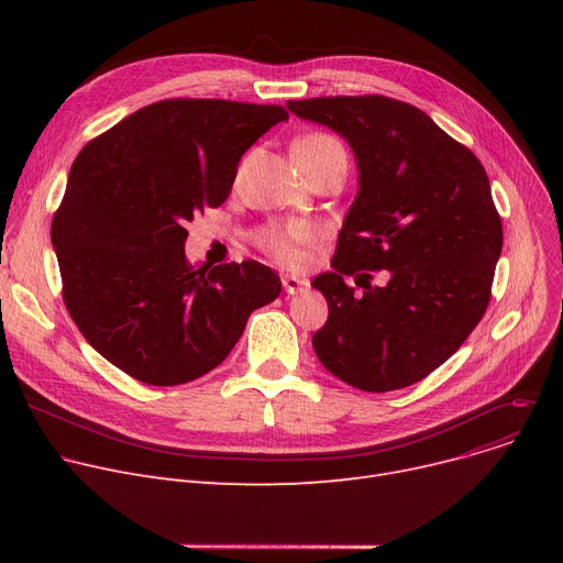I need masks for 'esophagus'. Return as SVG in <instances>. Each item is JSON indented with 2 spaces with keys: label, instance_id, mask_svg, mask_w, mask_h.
Masks as SVG:
<instances>
[{
  "label": "esophagus",
  "instance_id": "34e87169",
  "mask_svg": "<svg viewBox=\"0 0 563 563\" xmlns=\"http://www.w3.org/2000/svg\"><path fill=\"white\" fill-rule=\"evenodd\" d=\"M308 287V280L301 276H283V289L287 294H299Z\"/></svg>",
  "mask_w": 563,
  "mask_h": 563
}]
</instances>
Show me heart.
<instances>
[{"instance_id":"obj_1","label":"heart","mask_w":563,"mask_h":563,"mask_svg":"<svg viewBox=\"0 0 563 563\" xmlns=\"http://www.w3.org/2000/svg\"><path fill=\"white\" fill-rule=\"evenodd\" d=\"M335 151H342V145L329 134H306L294 141L291 155L301 157L306 164L327 157ZM310 228L306 223H287V225H272L260 232V246L274 255L283 264H297L301 260V244L310 240Z\"/></svg>"}]
</instances>
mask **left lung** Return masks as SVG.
I'll use <instances>...</instances> for the list:
<instances>
[{"instance_id": "obj_1", "label": "left lung", "mask_w": 563, "mask_h": 563, "mask_svg": "<svg viewBox=\"0 0 563 563\" xmlns=\"http://www.w3.org/2000/svg\"><path fill=\"white\" fill-rule=\"evenodd\" d=\"M287 109L344 136L358 164L333 272L312 280L329 303L312 335L317 358L358 390L412 386L459 351L488 308L501 253L488 175L408 102L340 96L289 100ZM380 268L389 272L383 288L368 283ZM344 275L364 287L356 298Z\"/></svg>"}]
</instances>
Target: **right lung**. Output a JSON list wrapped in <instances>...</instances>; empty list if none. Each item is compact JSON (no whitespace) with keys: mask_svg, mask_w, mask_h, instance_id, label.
<instances>
[{"mask_svg":"<svg viewBox=\"0 0 563 563\" xmlns=\"http://www.w3.org/2000/svg\"><path fill=\"white\" fill-rule=\"evenodd\" d=\"M280 104L173 98L123 118L77 155L52 219L64 303L100 356L147 386L225 361L280 278L255 260L187 262V221L219 207Z\"/></svg>","mask_w":563,"mask_h":563,"instance_id":"1","label":"right lung"}]
</instances>
